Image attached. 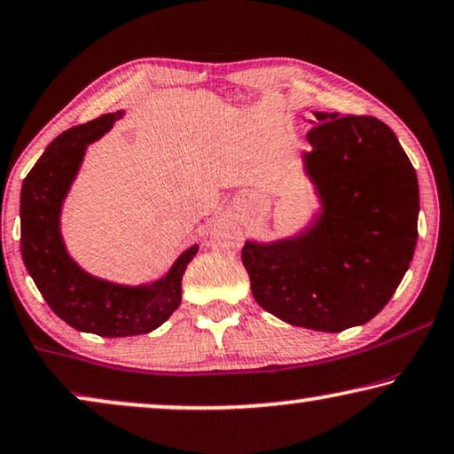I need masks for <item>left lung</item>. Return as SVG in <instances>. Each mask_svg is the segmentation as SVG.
Listing matches in <instances>:
<instances>
[{"label": "left lung", "mask_w": 454, "mask_h": 454, "mask_svg": "<svg viewBox=\"0 0 454 454\" xmlns=\"http://www.w3.org/2000/svg\"><path fill=\"white\" fill-rule=\"evenodd\" d=\"M306 168L323 215L298 239L245 242L240 259L261 309L315 331L368 323L385 309L418 242L419 189L388 125L368 114L315 113Z\"/></svg>", "instance_id": "8db88e82"}]
</instances>
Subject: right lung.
Wrapping results in <instances>:
<instances>
[{"label":"right lung","instance_id":"add662e5","mask_svg":"<svg viewBox=\"0 0 454 454\" xmlns=\"http://www.w3.org/2000/svg\"><path fill=\"white\" fill-rule=\"evenodd\" d=\"M119 117L121 111L100 114L57 136L24 178L20 195V248L30 278L57 317L100 337L142 335L160 327L181 304L183 273L197 253V247H191L162 279L139 288L102 282L67 257L59 234L61 201L86 145Z\"/></svg>","mask_w":454,"mask_h":454}]
</instances>
